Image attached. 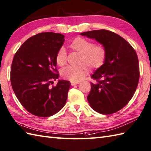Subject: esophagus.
<instances>
[{
    "label": "esophagus",
    "mask_w": 151,
    "mask_h": 151,
    "mask_svg": "<svg viewBox=\"0 0 151 151\" xmlns=\"http://www.w3.org/2000/svg\"><path fill=\"white\" fill-rule=\"evenodd\" d=\"M79 83V82H76V83H74V82H71V85L72 86H74L76 85H78Z\"/></svg>",
    "instance_id": "esophagus-1"
}]
</instances>
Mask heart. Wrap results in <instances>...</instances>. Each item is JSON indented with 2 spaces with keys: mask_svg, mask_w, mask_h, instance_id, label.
<instances>
[{
  "mask_svg": "<svg viewBox=\"0 0 151 151\" xmlns=\"http://www.w3.org/2000/svg\"><path fill=\"white\" fill-rule=\"evenodd\" d=\"M70 47L81 54L78 66H68L61 70L63 78L71 82H79L88 72V67L96 70L103 66L106 59L107 52L102 45H94L93 42L82 37H78L70 42ZM56 62L58 66H63L67 63V53L62 47L58 51Z\"/></svg>",
  "mask_w": 151,
  "mask_h": 151,
  "instance_id": "heart-1",
  "label": "heart"
}]
</instances>
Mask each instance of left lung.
I'll return each mask as SVG.
<instances>
[{
	"label": "left lung",
	"mask_w": 151,
	"mask_h": 151,
	"mask_svg": "<svg viewBox=\"0 0 151 151\" xmlns=\"http://www.w3.org/2000/svg\"><path fill=\"white\" fill-rule=\"evenodd\" d=\"M80 35L95 40L107 52L103 66L91 76L96 82L91 83L89 105L101 114L118 111L132 99L137 87L139 68L136 51L121 36L109 30H91Z\"/></svg>",
	"instance_id": "left-lung-1"
}]
</instances>
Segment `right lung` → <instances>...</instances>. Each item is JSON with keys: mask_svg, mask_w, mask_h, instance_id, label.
Instances as JSON below:
<instances>
[{"mask_svg": "<svg viewBox=\"0 0 151 151\" xmlns=\"http://www.w3.org/2000/svg\"><path fill=\"white\" fill-rule=\"evenodd\" d=\"M64 36L51 32L30 37L15 54L10 81L15 96L31 114L47 117L59 111L66 104L70 82L58 80L56 56Z\"/></svg>", "mask_w": 151, "mask_h": 151, "instance_id": "1", "label": "right lung"}]
</instances>
